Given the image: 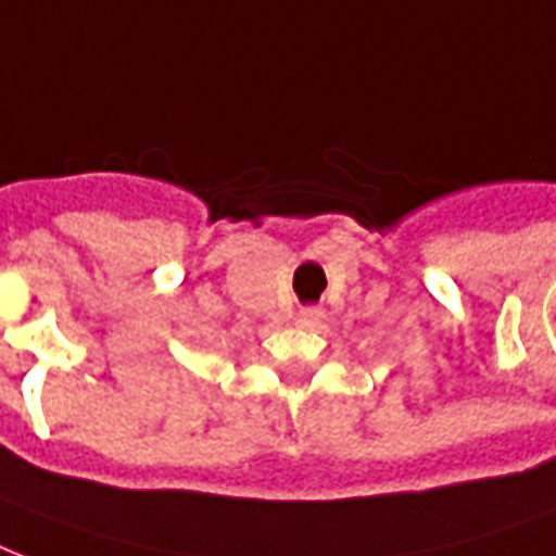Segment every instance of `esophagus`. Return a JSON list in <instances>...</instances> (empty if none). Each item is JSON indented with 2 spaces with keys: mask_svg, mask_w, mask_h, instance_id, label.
Listing matches in <instances>:
<instances>
[{
  "mask_svg": "<svg viewBox=\"0 0 556 556\" xmlns=\"http://www.w3.org/2000/svg\"><path fill=\"white\" fill-rule=\"evenodd\" d=\"M321 318H325V309L321 307H304L299 313V325L301 327H318L321 325Z\"/></svg>",
  "mask_w": 556,
  "mask_h": 556,
  "instance_id": "34e87169",
  "label": "esophagus"
}]
</instances>
